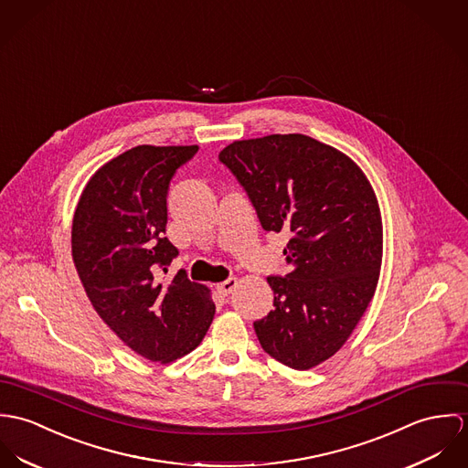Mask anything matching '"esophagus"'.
I'll use <instances>...</instances> for the list:
<instances>
[{"instance_id":"esophagus-1","label":"esophagus","mask_w":468,"mask_h":468,"mask_svg":"<svg viewBox=\"0 0 468 468\" xmlns=\"http://www.w3.org/2000/svg\"><path fill=\"white\" fill-rule=\"evenodd\" d=\"M237 285H239V280H237V278H228L226 282H222V283L217 285V291H218L222 296H228V294L233 292V289H235Z\"/></svg>"}]
</instances>
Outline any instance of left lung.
Masks as SVG:
<instances>
[{
    "label": "left lung",
    "instance_id": "left-lung-1",
    "mask_svg": "<svg viewBox=\"0 0 468 468\" xmlns=\"http://www.w3.org/2000/svg\"><path fill=\"white\" fill-rule=\"evenodd\" d=\"M218 159L235 174L265 231L287 233L291 272L269 276L274 309L255 321L261 348L311 369L348 341L382 263V217L361 166L305 134L239 140Z\"/></svg>",
    "mask_w": 468,
    "mask_h": 468
}]
</instances>
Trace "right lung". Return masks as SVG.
Masks as SVG:
<instances>
[{"label":"right lung","mask_w":468,"mask_h":468,"mask_svg":"<svg viewBox=\"0 0 468 468\" xmlns=\"http://www.w3.org/2000/svg\"><path fill=\"white\" fill-rule=\"evenodd\" d=\"M197 145H138L86 183L73 215L71 257L93 309L138 356L172 363L196 350L213 321L207 285L185 271L163 280L177 248L165 237L166 194Z\"/></svg>","instance_id":"right-lung-1"}]
</instances>
